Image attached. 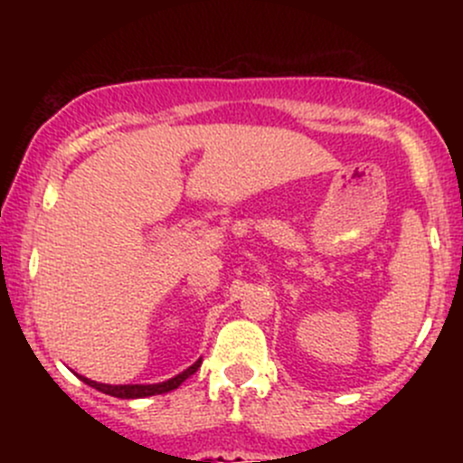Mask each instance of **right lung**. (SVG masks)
I'll return each mask as SVG.
<instances>
[{"label": "right lung", "mask_w": 463, "mask_h": 463, "mask_svg": "<svg viewBox=\"0 0 463 463\" xmlns=\"http://www.w3.org/2000/svg\"><path fill=\"white\" fill-rule=\"evenodd\" d=\"M199 367H202V358H199L193 367H188L185 372H181V374L170 378V381L154 383V385H105V383H96V381H91V378H85V376H80V378L87 383V385L96 387V390L105 392V394H109V396H116V399H143V396L165 394V392L176 390V387H179L185 378L193 376Z\"/></svg>", "instance_id": "add662e5"}]
</instances>
